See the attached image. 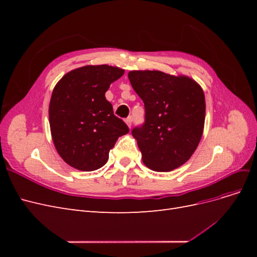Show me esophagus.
<instances>
[{"instance_id":"34e87169","label":"esophagus","mask_w":257,"mask_h":257,"mask_svg":"<svg viewBox=\"0 0 257 257\" xmlns=\"http://www.w3.org/2000/svg\"><path fill=\"white\" fill-rule=\"evenodd\" d=\"M132 121H133V118H132V116H128V118L125 119V123L127 124L128 127L132 126Z\"/></svg>"}]
</instances>
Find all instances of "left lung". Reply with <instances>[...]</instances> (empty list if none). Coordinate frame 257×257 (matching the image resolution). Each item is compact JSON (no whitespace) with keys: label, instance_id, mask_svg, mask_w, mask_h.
Here are the masks:
<instances>
[{"label":"left lung","instance_id":"1","mask_svg":"<svg viewBox=\"0 0 257 257\" xmlns=\"http://www.w3.org/2000/svg\"><path fill=\"white\" fill-rule=\"evenodd\" d=\"M128 79L145 104V123L132 131L145 165L155 172L183 165L203 136V89L189 77L160 71H132Z\"/></svg>","mask_w":257,"mask_h":257}]
</instances>
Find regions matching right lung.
<instances>
[{
	"label": "right lung",
	"mask_w": 257,
	"mask_h": 257,
	"mask_svg": "<svg viewBox=\"0 0 257 257\" xmlns=\"http://www.w3.org/2000/svg\"><path fill=\"white\" fill-rule=\"evenodd\" d=\"M123 74L119 67L87 65L67 73L54 87L49 105L51 136L69 166L83 172L100 168L118 138L128 133L105 97Z\"/></svg>",
	"instance_id": "add662e5"
}]
</instances>
